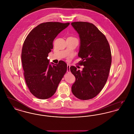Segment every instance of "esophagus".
Segmentation results:
<instances>
[{
    "label": "esophagus",
    "mask_w": 134,
    "mask_h": 134,
    "mask_svg": "<svg viewBox=\"0 0 134 134\" xmlns=\"http://www.w3.org/2000/svg\"><path fill=\"white\" fill-rule=\"evenodd\" d=\"M70 66L69 65H67V72H68V73H70Z\"/></svg>",
    "instance_id": "esophagus-1"
}]
</instances>
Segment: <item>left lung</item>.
<instances>
[{"instance_id": "1", "label": "left lung", "mask_w": 134, "mask_h": 134, "mask_svg": "<svg viewBox=\"0 0 134 134\" xmlns=\"http://www.w3.org/2000/svg\"><path fill=\"white\" fill-rule=\"evenodd\" d=\"M71 25L79 35L80 47L78 64L84 66L82 71L71 66L70 71L76 80L72 86V92L77 98L88 100L96 97L107 81L111 54L105 36L93 24L77 21Z\"/></svg>"}]
</instances>
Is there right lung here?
Listing matches in <instances>:
<instances>
[{
  "label": "right lung",
  "mask_w": 134,
  "mask_h": 134,
  "mask_svg": "<svg viewBox=\"0 0 134 134\" xmlns=\"http://www.w3.org/2000/svg\"><path fill=\"white\" fill-rule=\"evenodd\" d=\"M69 24L42 23L30 32L24 41L21 56L25 79L31 93L39 99L53 96L67 71V65L63 61L51 65L47 57L54 39Z\"/></svg>",
  "instance_id": "obj_1"
}]
</instances>
